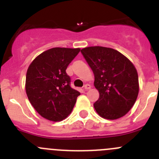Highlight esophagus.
<instances>
[{
    "label": "esophagus",
    "mask_w": 159,
    "mask_h": 159,
    "mask_svg": "<svg viewBox=\"0 0 159 159\" xmlns=\"http://www.w3.org/2000/svg\"><path fill=\"white\" fill-rule=\"evenodd\" d=\"M91 88H92V86H91V85L88 84H87L84 85V89L85 90H89V89H91Z\"/></svg>",
    "instance_id": "1"
}]
</instances>
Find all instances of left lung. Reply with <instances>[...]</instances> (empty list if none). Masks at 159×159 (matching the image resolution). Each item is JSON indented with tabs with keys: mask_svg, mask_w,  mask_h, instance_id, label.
<instances>
[{
	"mask_svg": "<svg viewBox=\"0 0 159 159\" xmlns=\"http://www.w3.org/2000/svg\"><path fill=\"white\" fill-rule=\"evenodd\" d=\"M81 52L95 75L99 98L94 107L99 116L114 120L124 116L137 99L139 84L135 67L127 57L110 48L92 46Z\"/></svg>",
	"mask_w": 159,
	"mask_h": 159,
	"instance_id": "1",
	"label": "left lung"
}]
</instances>
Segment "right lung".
Segmentation results:
<instances>
[{"instance_id": "add662e5", "label": "right lung", "mask_w": 159, "mask_h": 159, "mask_svg": "<svg viewBox=\"0 0 159 159\" xmlns=\"http://www.w3.org/2000/svg\"><path fill=\"white\" fill-rule=\"evenodd\" d=\"M80 48H53L32 60L26 73L25 91L39 115L60 122L71 114L80 93L70 86L66 69Z\"/></svg>"}]
</instances>
